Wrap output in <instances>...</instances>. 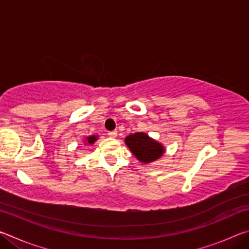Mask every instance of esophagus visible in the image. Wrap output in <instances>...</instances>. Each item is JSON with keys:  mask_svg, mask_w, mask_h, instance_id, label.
Masks as SVG:
<instances>
[{"mask_svg": "<svg viewBox=\"0 0 249 249\" xmlns=\"http://www.w3.org/2000/svg\"><path fill=\"white\" fill-rule=\"evenodd\" d=\"M107 135H108L109 137L115 138V137L117 136V132H116V130H113V132H108V133H107Z\"/></svg>", "mask_w": 249, "mask_h": 249, "instance_id": "obj_1", "label": "esophagus"}]
</instances>
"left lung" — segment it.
<instances>
[{
    "instance_id": "1",
    "label": "left lung",
    "mask_w": 249,
    "mask_h": 249,
    "mask_svg": "<svg viewBox=\"0 0 249 249\" xmlns=\"http://www.w3.org/2000/svg\"><path fill=\"white\" fill-rule=\"evenodd\" d=\"M125 144L133 155L142 163H150L165 153L163 146L145 133L130 134L125 138Z\"/></svg>"
}]
</instances>
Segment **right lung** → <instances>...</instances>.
I'll return each instance as SVG.
<instances>
[{"label":"right lung","instance_id":"add662e5","mask_svg":"<svg viewBox=\"0 0 249 249\" xmlns=\"http://www.w3.org/2000/svg\"><path fill=\"white\" fill-rule=\"evenodd\" d=\"M96 140H98V136H95V135H92V136H89V137L86 138L87 142H88V144H90V145L93 144V142H94Z\"/></svg>","mask_w":249,"mask_h":249}]
</instances>
